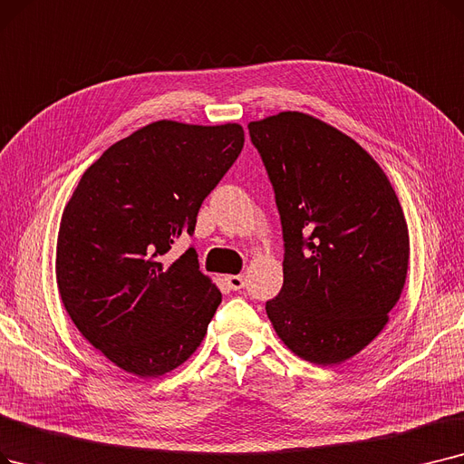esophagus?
<instances>
[{
	"instance_id": "obj_1",
	"label": "esophagus",
	"mask_w": 464,
	"mask_h": 464,
	"mask_svg": "<svg viewBox=\"0 0 464 464\" xmlns=\"http://www.w3.org/2000/svg\"><path fill=\"white\" fill-rule=\"evenodd\" d=\"M226 280H227V285H229L231 290L245 288V276L243 275H229V276H226Z\"/></svg>"
}]
</instances>
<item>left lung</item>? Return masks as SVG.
<instances>
[{
  "label": "left lung",
  "mask_w": 464,
  "mask_h": 464,
  "mask_svg": "<svg viewBox=\"0 0 464 464\" xmlns=\"http://www.w3.org/2000/svg\"><path fill=\"white\" fill-rule=\"evenodd\" d=\"M275 189L285 282L266 304L285 345L318 366L368 347L406 285L410 235L387 174L354 140L301 111L248 125Z\"/></svg>",
  "instance_id": "8db88e82"
}]
</instances>
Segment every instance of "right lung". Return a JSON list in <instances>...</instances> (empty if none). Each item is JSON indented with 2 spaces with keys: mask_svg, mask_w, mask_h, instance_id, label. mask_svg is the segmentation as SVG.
<instances>
[{
  "mask_svg": "<svg viewBox=\"0 0 464 464\" xmlns=\"http://www.w3.org/2000/svg\"><path fill=\"white\" fill-rule=\"evenodd\" d=\"M245 146L237 123L155 121L92 163L68 200L56 285L82 335L121 370L159 377L197 351L221 304L198 271L193 235L203 200Z\"/></svg>",
  "mask_w": 464,
  "mask_h": 464,
  "instance_id": "right-lung-1",
  "label": "right lung"
}]
</instances>
